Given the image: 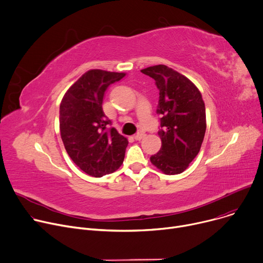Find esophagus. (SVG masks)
Listing matches in <instances>:
<instances>
[{"instance_id":"obj_1","label":"esophagus","mask_w":263,"mask_h":263,"mask_svg":"<svg viewBox=\"0 0 263 263\" xmlns=\"http://www.w3.org/2000/svg\"><path fill=\"white\" fill-rule=\"evenodd\" d=\"M144 137H145V135L142 134V133H138V134L134 135V139H135V141H141V139H143Z\"/></svg>"}]
</instances>
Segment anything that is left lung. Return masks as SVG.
<instances>
[{"label":"left lung","mask_w":263,"mask_h":263,"mask_svg":"<svg viewBox=\"0 0 263 263\" xmlns=\"http://www.w3.org/2000/svg\"><path fill=\"white\" fill-rule=\"evenodd\" d=\"M155 80L160 90L157 113L162 148L150 157L151 164L165 174L185 171L198 155L206 131L205 103L201 92L187 77L164 64L141 71Z\"/></svg>","instance_id":"1"}]
</instances>
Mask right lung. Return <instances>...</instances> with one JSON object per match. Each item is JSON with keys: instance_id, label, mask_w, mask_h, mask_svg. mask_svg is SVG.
I'll return each instance as SVG.
<instances>
[{"instance_id": "1", "label": "right lung", "mask_w": 263, "mask_h": 263, "mask_svg": "<svg viewBox=\"0 0 263 263\" xmlns=\"http://www.w3.org/2000/svg\"><path fill=\"white\" fill-rule=\"evenodd\" d=\"M126 76L90 69L64 94L60 103V134L72 161L83 172L101 178L116 171L124 162L128 139L114 128L102 110L104 92L109 85Z\"/></svg>"}]
</instances>
